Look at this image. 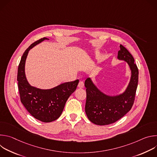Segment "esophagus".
<instances>
[{"label": "esophagus", "mask_w": 157, "mask_h": 157, "mask_svg": "<svg viewBox=\"0 0 157 157\" xmlns=\"http://www.w3.org/2000/svg\"><path fill=\"white\" fill-rule=\"evenodd\" d=\"M84 82H83L82 81H80L79 82V83H78V87L79 88H83V87H84Z\"/></svg>", "instance_id": "34e87169"}]
</instances>
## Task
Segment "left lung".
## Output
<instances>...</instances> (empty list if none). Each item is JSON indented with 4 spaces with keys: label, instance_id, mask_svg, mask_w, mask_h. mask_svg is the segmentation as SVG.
<instances>
[{
    "label": "left lung",
    "instance_id": "8db88e82",
    "mask_svg": "<svg viewBox=\"0 0 157 157\" xmlns=\"http://www.w3.org/2000/svg\"><path fill=\"white\" fill-rule=\"evenodd\" d=\"M117 59L127 62L131 70L130 81L122 93L106 94L96 86L91 78L85 81V112L89 120L94 124L105 125L114 123L124 116L133 105L139 81L137 66L134 63L132 55L122 44H120Z\"/></svg>",
    "mask_w": 157,
    "mask_h": 157
}]
</instances>
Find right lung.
<instances>
[{
  "label": "right lung",
  "instance_id": "add662e5",
  "mask_svg": "<svg viewBox=\"0 0 157 157\" xmlns=\"http://www.w3.org/2000/svg\"><path fill=\"white\" fill-rule=\"evenodd\" d=\"M45 40L49 39L45 37L41 38L25 51L18 65L17 81L20 101L29 113L38 121L51 122L61 116L67 100L76 89L79 80L62 83L48 89L37 88L30 84L25 71L29 52Z\"/></svg>",
  "mask_w": 157,
  "mask_h": 157
}]
</instances>
